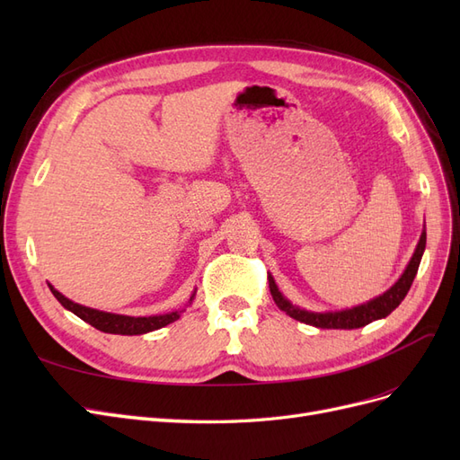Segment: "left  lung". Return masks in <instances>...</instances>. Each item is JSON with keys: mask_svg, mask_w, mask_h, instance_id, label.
I'll return each mask as SVG.
<instances>
[{"mask_svg": "<svg viewBox=\"0 0 460 460\" xmlns=\"http://www.w3.org/2000/svg\"><path fill=\"white\" fill-rule=\"evenodd\" d=\"M426 249V226L420 234L419 245H416L414 253L407 264L405 272L399 276V280L385 289L382 296L374 297L367 303H360L357 307L351 309H341V311H326V313H314V311H307L301 309L297 305L291 303L289 299L284 297V294L278 289L274 278L269 274V288H270V296L274 299V303L278 305V309L284 311L286 314H289L291 318L299 320V323L311 324L314 328H328V330H355V328H363L374 320L385 318L389 313L395 311L399 307V303L405 299V296L409 294V289L412 286V280L416 272H419L420 261L424 255Z\"/></svg>", "mask_w": 460, "mask_h": 460, "instance_id": "left-lung-1", "label": "left lung"}]
</instances>
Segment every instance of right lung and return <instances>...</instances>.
<instances>
[{"label":"right lung","instance_id":"1","mask_svg":"<svg viewBox=\"0 0 460 460\" xmlns=\"http://www.w3.org/2000/svg\"><path fill=\"white\" fill-rule=\"evenodd\" d=\"M51 294L55 296L63 307L66 311H71L73 314H76L78 318L84 320V323L92 324L93 328L102 330L105 333H120V336H142V333L153 332V330H159L166 324L174 323V320L180 318L186 309H180V311H172V313H164V314H151V316H128V314H115V313H105V311H97L92 307H84V305L75 303L68 297H65L61 291L55 289L51 284H48ZM193 297H196V289H193V294L188 301V305H191ZM186 305V307H188Z\"/></svg>","mask_w":460,"mask_h":460}]
</instances>
